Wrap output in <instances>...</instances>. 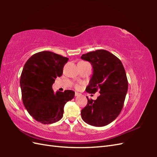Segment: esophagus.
Segmentation results:
<instances>
[{"instance_id":"obj_1","label":"esophagus","mask_w":157,"mask_h":157,"mask_svg":"<svg viewBox=\"0 0 157 157\" xmlns=\"http://www.w3.org/2000/svg\"><path fill=\"white\" fill-rule=\"evenodd\" d=\"M80 95V94H79V93H78V92H75V96H79Z\"/></svg>"}]
</instances>
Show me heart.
<instances>
[{
  "mask_svg": "<svg viewBox=\"0 0 157 157\" xmlns=\"http://www.w3.org/2000/svg\"><path fill=\"white\" fill-rule=\"evenodd\" d=\"M76 88H79V86H77Z\"/></svg>",
  "mask_w": 157,
  "mask_h": 157,
  "instance_id": "b5f03b06",
  "label": "heart"
}]
</instances>
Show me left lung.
<instances>
[{"mask_svg": "<svg viewBox=\"0 0 157 157\" xmlns=\"http://www.w3.org/2000/svg\"><path fill=\"white\" fill-rule=\"evenodd\" d=\"M81 59L91 63L93 74L86 90L95 93L96 100H90L81 111L82 118L89 125L102 127L111 123L121 113L128 89V82L121 61L110 52L97 50L82 55Z\"/></svg>", "mask_w": 157, "mask_h": 157, "instance_id": "8db88e82", "label": "left lung"}]
</instances>
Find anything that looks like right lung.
Returning a JSON list of instances; mask_svg holds the SVG:
<instances>
[{
    "mask_svg": "<svg viewBox=\"0 0 157 157\" xmlns=\"http://www.w3.org/2000/svg\"><path fill=\"white\" fill-rule=\"evenodd\" d=\"M68 60L52 52L42 51L33 55L23 67L20 78L23 105L29 114L43 124L59 121L66 102L75 96L73 90L55 93L52 88Z\"/></svg>",
    "mask_w": 157,
    "mask_h": 157,
    "instance_id": "add662e5",
    "label": "right lung"
}]
</instances>
